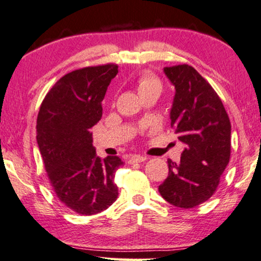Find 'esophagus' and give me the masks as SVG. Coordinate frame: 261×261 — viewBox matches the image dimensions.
I'll return each mask as SVG.
<instances>
[{
    "label": "esophagus",
    "mask_w": 261,
    "mask_h": 261,
    "mask_svg": "<svg viewBox=\"0 0 261 261\" xmlns=\"http://www.w3.org/2000/svg\"><path fill=\"white\" fill-rule=\"evenodd\" d=\"M147 157L146 156H140V155H134L132 156L129 161H128V163H130V165H134V163H140V162H145Z\"/></svg>",
    "instance_id": "esophagus-1"
}]
</instances>
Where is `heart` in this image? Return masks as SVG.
I'll return each mask as SVG.
<instances>
[{
	"label": "heart",
	"mask_w": 261,
	"mask_h": 261,
	"mask_svg": "<svg viewBox=\"0 0 261 261\" xmlns=\"http://www.w3.org/2000/svg\"><path fill=\"white\" fill-rule=\"evenodd\" d=\"M139 91L141 94L150 91H157L160 93L161 83L159 82V80L155 79V77L146 73V75L141 76V79L139 80Z\"/></svg>",
	"instance_id": "heart-1"
}]
</instances>
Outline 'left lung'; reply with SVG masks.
Segmentation results:
<instances>
[{
    "instance_id": "left-lung-1",
    "label": "left lung",
    "mask_w": 261,
    "mask_h": 261,
    "mask_svg": "<svg viewBox=\"0 0 261 261\" xmlns=\"http://www.w3.org/2000/svg\"><path fill=\"white\" fill-rule=\"evenodd\" d=\"M175 93L170 125L185 145L179 162L168 160L169 173L159 186L170 204L194 208L214 194L231 151V123L220 98L192 66L163 67Z\"/></svg>"
}]
</instances>
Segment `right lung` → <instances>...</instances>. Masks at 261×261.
Wrapping results in <instances>:
<instances>
[{
    "instance_id": "1",
    "label": "right lung",
    "mask_w": 261,
    "mask_h": 261,
    "mask_svg": "<svg viewBox=\"0 0 261 261\" xmlns=\"http://www.w3.org/2000/svg\"><path fill=\"white\" fill-rule=\"evenodd\" d=\"M118 66L85 67L63 76L47 93L37 116V144L58 198L79 214L105 211L118 196V156L100 159L91 128L102 116L101 101Z\"/></svg>"
}]
</instances>
